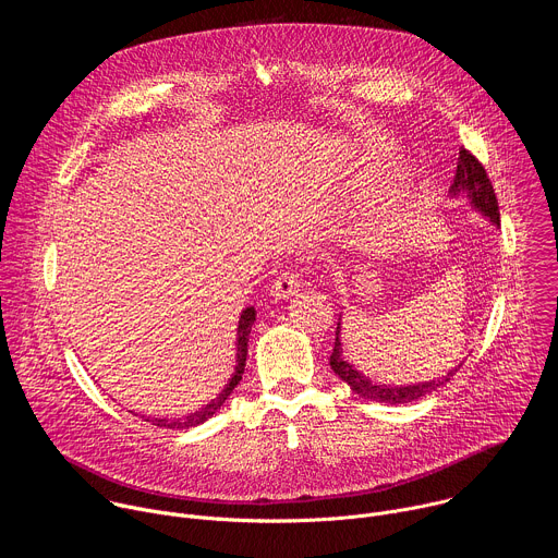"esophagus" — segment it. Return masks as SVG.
I'll list each match as a JSON object with an SVG mask.
<instances>
[{
  "label": "esophagus",
  "mask_w": 558,
  "mask_h": 558,
  "mask_svg": "<svg viewBox=\"0 0 558 558\" xmlns=\"http://www.w3.org/2000/svg\"><path fill=\"white\" fill-rule=\"evenodd\" d=\"M300 276H298V271H282L276 280H274V284H271V295L276 298V300H284V298H289V295H293L298 289H300Z\"/></svg>",
  "instance_id": "esophagus-1"
}]
</instances>
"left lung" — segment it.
Listing matches in <instances>:
<instances>
[{"mask_svg":"<svg viewBox=\"0 0 558 558\" xmlns=\"http://www.w3.org/2000/svg\"><path fill=\"white\" fill-rule=\"evenodd\" d=\"M450 192L452 194H468L476 209L484 211L495 225H499V203H497V194L493 190V183L486 174V168L482 166L480 158L470 154L465 147L459 149L457 170H454ZM331 368L336 371V375L342 381H347L351 386L353 392L362 395L364 400L384 402V404H407V402L422 400V397L441 388L457 373V368H454V371H450L448 375H444L439 379L422 381V384H415V386H381V384L377 386L368 377L357 373L349 362H344L342 347H340V325H338V331H336V344H333V353H331Z\"/></svg>","mask_w":558,"mask_h":558,"instance_id":"left-lung-1","label":"left lung"}]
</instances>
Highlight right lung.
I'll list each match as a JSON object with an SVG mask.
<instances>
[{
  "mask_svg": "<svg viewBox=\"0 0 558 558\" xmlns=\"http://www.w3.org/2000/svg\"><path fill=\"white\" fill-rule=\"evenodd\" d=\"M254 320H256V311H254V306H247L241 315V320H238V360H235L238 364H235V373L231 375L229 384L220 390L216 400H211L201 411H196L187 417H181V420H166V417H151L149 420L147 417L145 422H151L154 426H161V428H172V430H183V428H192V426H198V424L207 422L225 404V400L231 395V390L238 386V381L243 379V371H245V362H247V342H250Z\"/></svg>",
  "mask_w": 558,
  "mask_h": 558,
  "instance_id": "1",
  "label": "right lung"
}]
</instances>
